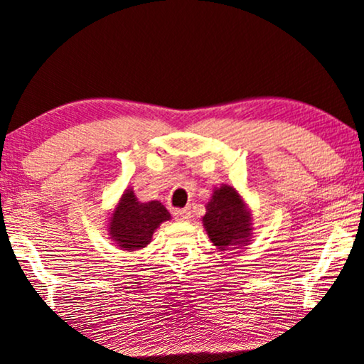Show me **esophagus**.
Segmentation results:
<instances>
[{
    "mask_svg": "<svg viewBox=\"0 0 364 364\" xmlns=\"http://www.w3.org/2000/svg\"><path fill=\"white\" fill-rule=\"evenodd\" d=\"M174 218L178 222H188L191 218V210L190 208H181V210H174Z\"/></svg>",
    "mask_w": 364,
    "mask_h": 364,
    "instance_id": "34e87169",
    "label": "esophagus"
}]
</instances>
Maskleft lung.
Segmentation results:
<instances>
[{
  "mask_svg": "<svg viewBox=\"0 0 364 364\" xmlns=\"http://www.w3.org/2000/svg\"><path fill=\"white\" fill-rule=\"evenodd\" d=\"M201 222L211 243L222 252L248 245L254 232L245 200L230 185L215 188Z\"/></svg>",
  "mask_w": 364,
  "mask_h": 364,
  "instance_id": "left-lung-1",
  "label": "left lung"
}]
</instances>
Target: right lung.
<instances>
[{
  "label": "right lung",
  "instance_id": "obj_1",
  "mask_svg": "<svg viewBox=\"0 0 364 364\" xmlns=\"http://www.w3.org/2000/svg\"><path fill=\"white\" fill-rule=\"evenodd\" d=\"M169 218L171 215L163 203L158 200L142 203L137 200L134 190L127 188L109 216V238L116 242L121 250H139L151 242L156 228Z\"/></svg>",
  "mask_w": 364,
  "mask_h": 364
}]
</instances>
